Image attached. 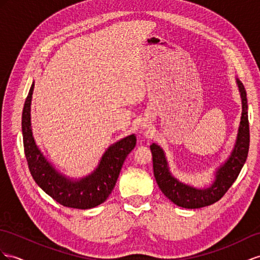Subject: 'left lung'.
Instances as JSON below:
<instances>
[{"label": "left lung", "mask_w": 260, "mask_h": 260, "mask_svg": "<svg viewBox=\"0 0 260 260\" xmlns=\"http://www.w3.org/2000/svg\"><path fill=\"white\" fill-rule=\"evenodd\" d=\"M237 84L242 96L243 113L236 145L228 161L216 171L215 181L210 188L196 189L179 182L169 172L167 160H166L162 149L156 144L150 146L152 164H154L152 165L154 166V175L159 188L166 197L181 208L199 209L217 202L228 192L231 185L234 183L246 159H247L249 149L247 98H246V90L243 83L237 80Z\"/></svg>", "instance_id": "8db88e82"}]
</instances>
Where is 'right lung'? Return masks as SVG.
<instances>
[{"label": "right lung", "mask_w": 260, "mask_h": 260, "mask_svg": "<svg viewBox=\"0 0 260 260\" xmlns=\"http://www.w3.org/2000/svg\"><path fill=\"white\" fill-rule=\"evenodd\" d=\"M34 84L26 98L22 114L24 151L30 175L46 193L63 206L91 209L103 203L114 189L126 156L136 145L135 135H129L112 145L105 151L99 167L81 180H70L59 175L46 160L32 138L30 128V102Z\"/></svg>", "instance_id": "1"}]
</instances>
